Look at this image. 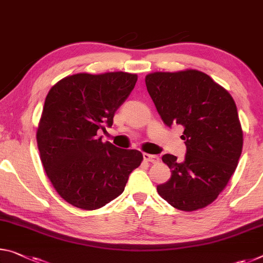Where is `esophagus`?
Here are the masks:
<instances>
[{
	"mask_svg": "<svg viewBox=\"0 0 263 263\" xmlns=\"http://www.w3.org/2000/svg\"><path fill=\"white\" fill-rule=\"evenodd\" d=\"M144 159L148 161V162H152V164H156V162L159 161V157L156 156V154H148V153H144L143 154Z\"/></svg>",
	"mask_w": 263,
	"mask_h": 263,
	"instance_id": "34e87169",
	"label": "esophagus"
}]
</instances>
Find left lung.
Here are the masks:
<instances>
[{"label":"left lung","instance_id":"8db88e82","mask_svg":"<svg viewBox=\"0 0 263 263\" xmlns=\"http://www.w3.org/2000/svg\"><path fill=\"white\" fill-rule=\"evenodd\" d=\"M145 83L162 122L170 127L184 126L185 159L162 156L171 178L157 186L158 193L177 210L206 207L227 186L242 152L243 135L234 99L198 70L153 72Z\"/></svg>","mask_w":263,"mask_h":263}]
</instances>
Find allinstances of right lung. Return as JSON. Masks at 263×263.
<instances>
[{
	"mask_svg": "<svg viewBox=\"0 0 263 263\" xmlns=\"http://www.w3.org/2000/svg\"><path fill=\"white\" fill-rule=\"evenodd\" d=\"M136 73H76L56 83L45 98L37 128L41 160L53 189L86 211L105 206L124 192L143 154L103 143L98 130L114 124L137 83Z\"/></svg>",
	"mask_w": 263,
	"mask_h": 263,
	"instance_id": "obj_1",
	"label": "right lung"
}]
</instances>
